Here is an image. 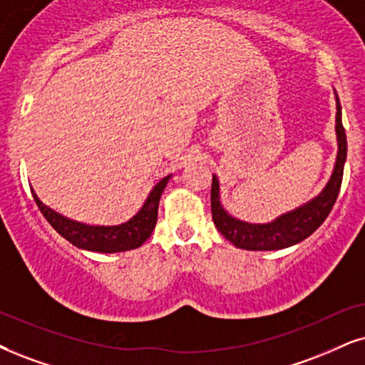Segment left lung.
<instances>
[{
    "mask_svg": "<svg viewBox=\"0 0 365 365\" xmlns=\"http://www.w3.org/2000/svg\"><path fill=\"white\" fill-rule=\"evenodd\" d=\"M335 92V91H334ZM335 133H336V158L334 170L322 188V192L308 200L307 204L286 212L266 224H249L232 217L220 204V185L215 175H212L210 205L212 219L217 230L239 249L246 251H278L305 241L324 224L327 215L334 207L340 192L344 177V165L347 160V138L342 126V106L335 92Z\"/></svg>",
    "mask_w": 365,
    "mask_h": 365,
    "instance_id": "1",
    "label": "left lung"
}]
</instances>
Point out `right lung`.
<instances>
[{"instance_id":"add662e5","label":"right lung","mask_w":365,"mask_h":365,"mask_svg":"<svg viewBox=\"0 0 365 365\" xmlns=\"http://www.w3.org/2000/svg\"><path fill=\"white\" fill-rule=\"evenodd\" d=\"M170 178H172V175L161 178L151 188L141 209L128 222L119 225H87L76 222V220L67 219V217L57 214L45 205L34 192V188H31V193H34L41 214L63 239H67L76 247L84 249V251L110 255V252H123L140 247L151 236L156 225V219H158L161 193H163Z\"/></svg>"}]
</instances>
